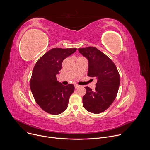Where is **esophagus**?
I'll return each instance as SVG.
<instances>
[{"label":"esophagus","instance_id":"34e87169","mask_svg":"<svg viewBox=\"0 0 150 150\" xmlns=\"http://www.w3.org/2000/svg\"><path fill=\"white\" fill-rule=\"evenodd\" d=\"M79 87V85H75V89H77V88H78Z\"/></svg>","mask_w":150,"mask_h":150}]
</instances>
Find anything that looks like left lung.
I'll return each mask as SVG.
<instances>
[{
  "mask_svg": "<svg viewBox=\"0 0 150 150\" xmlns=\"http://www.w3.org/2000/svg\"><path fill=\"white\" fill-rule=\"evenodd\" d=\"M78 50L88 59V76L97 80L95 91L85 87L83 108L92 113H100L109 108L117 96L120 85L119 72L113 62L97 48L87 47Z\"/></svg>",
  "mask_w": 150,
  "mask_h": 150,
  "instance_id": "obj_1",
  "label": "left lung"
}]
</instances>
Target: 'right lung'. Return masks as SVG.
<instances>
[{"label": "right lung", "instance_id": "add662e5", "mask_svg": "<svg viewBox=\"0 0 150 150\" xmlns=\"http://www.w3.org/2000/svg\"><path fill=\"white\" fill-rule=\"evenodd\" d=\"M76 50V48H53L41 56L34 67L30 88L36 103L48 113L57 115L68 108L74 85H62L57 81L56 75L59 74L63 60Z\"/></svg>", "mask_w": 150, "mask_h": 150}]
</instances>
